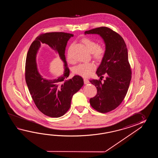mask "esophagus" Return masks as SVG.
<instances>
[{
	"instance_id": "1",
	"label": "esophagus",
	"mask_w": 158,
	"mask_h": 158,
	"mask_svg": "<svg viewBox=\"0 0 158 158\" xmlns=\"http://www.w3.org/2000/svg\"><path fill=\"white\" fill-rule=\"evenodd\" d=\"M84 84H89L90 83L89 81L86 78H84Z\"/></svg>"
}]
</instances>
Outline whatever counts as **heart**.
Masks as SVG:
<instances>
[{
  "label": "heart",
  "mask_w": 158,
  "mask_h": 158,
  "mask_svg": "<svg viewBox=\"0 0 158 158\" xmlns=\"http://www.w3.org/2000/svg\"><path fill=\"white\" fill-rule=\"evenodd\" d=\"M82 42L87 47L88 50L92 54L93 57L95 60L98 61H102L106 52V50L104 46L98 45L97 42L89 38H85L82 40ZM67 59L69 63H74V60L71 56L69 50L68 52ZM95 68L96 65L93 62H89L78 64L74 67L73 71L75 74L80 75L84 77H88Z\"/></svg>",
  "instance_id": "b5f03b06"
}]
</instances>
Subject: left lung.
<instances>
[{"label":"left lung","instance_id":"obj_1","mask_svg":"<svg viewBox=\"0 0 158 158\" xmlns=\"http://www.w3.org/2000/svg\"><path fill=\"white\" fill-rule=\"evenodd\" d=\"M85 34L99 35L106 45L105 56L96 72L101 80L90 81L97 89V95L90 98V103L96 111L107 113L121 104L130 85L131 71L127 47L121 35L107 27L87 30ZM103 75L106 77L102 83L101 81Z\"/></svg>","mask_w":158,"mask_h":158}]
</instances>
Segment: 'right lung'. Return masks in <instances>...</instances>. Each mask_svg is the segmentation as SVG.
Listing matches in <instances>:
<instances>
[{
	"mask_svg": "<svg viewBox=\"0 0 158 158\" xmlns=\"http://www.w3.org/2000/svg\"><path fill=\"white\" fill-rule=\"evenodd\" d=\"M72 37L73 34L63 32L42 34L33 42L27 54L25 80L28 89L38 109L51 118L63 116L71 107L73 95L84 85L83 78L78 75L67 80L70 71L65 60V50ZM41 43L47 44L56 50L64 63V74L58 79H44L37 71L36 55Z\"/></svg>",
	"mask_w": 158,
	"mask_h": 158,
	"instance_id": "add662e5",
	"label": "right lung"
}]
</instances>
